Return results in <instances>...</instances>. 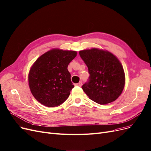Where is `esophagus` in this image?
I'll use <instances>...</instances> for the list:
<instances>
[{
  "mask_svg": "<svg viewBox=\"0 0 151 151\" xmlns=\"http://www.w3.org/2000/svg\"><path fill=\"white\" fill-rule=\"evenodd\" d=\"M75 86H76L81 87L82 86V82H80V83H78L75 84Z\"/></svg>",
  "mask_w": 151,
  "mask_h": 151,
  "instance_id": "esophagus-1",
  "label": "esophagus"
}]
</instances>
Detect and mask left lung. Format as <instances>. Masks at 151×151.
I'll use <instances>...</instances> for the list:
<instances>
[{"instance_id":"obj_1","label":"left lung","mask_w":151,"mask_h":151,"mask_svg":"<svg viewBox=\"0 0 151 151\" xmlns=\"http://www.w3.org/2000/svg\"><path fill=\"white\" fill-rule=\"evenodd\" d=\"M80 55L88 68V81L82 89L90 99L101 105L115 101L122 94L125 76L119 59L107 50L93 48Z\"/></svg>"}]
</instances>
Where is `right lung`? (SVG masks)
<instances>
[{"mask_svg":"<svg viewBox=\"0 0 151 151\" xmlns=\"http://www.w3.org/2000/svg\"><path fill=\"white\" fill-rule=\"evenodd\" d=\"M76 56V52L52 49L39 57L28 75L32 94L41 104L53 107L67 99L74 88L67 67Z\"/></svg>","mask_w":151,"mask_h":151,"instance_id":"obj_1","label":"right lung"}]
</instances>
